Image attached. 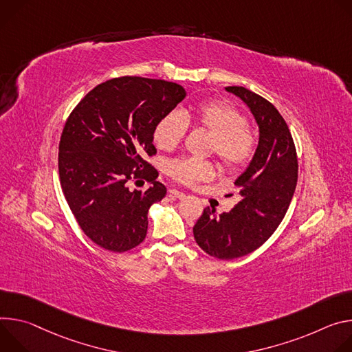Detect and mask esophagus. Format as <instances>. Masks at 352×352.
I'll use <instances>...</instances> for the list:
<instances>
[{
  "label": "esophagus",
  "mask_w": 352,
  "mask_h": 352,
  "mask_svg": "<svg viewBox=\"0 0 352 352\" xmlns=\"http://www.w3.org/2000/svg\"><path fill=\"white\" fill-rule=\"evenodd\" d=\"M169 196H170L173 200H182V199L186 197V194L182 192V191H179V190H176V188H170V190H169Z\"/></svg>",
  "instance_id": "esophagus-1"
}]
</instances>
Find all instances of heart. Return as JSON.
<instances>
[{
	"label": "heart",
	"mask_w": 352,
	"mask_h": 352,
	"mask_svg": "<svg viewBox=\"0 0 352 352\" xmlns=\"http://www.w3.org/2000/svg\"><path fill=\"white\" fill-rule=\"evenodd\" d=\"M190 122L212 134L210 151L215 152L225 168L238 170L253 158L256 138L246 127V117L238 109L221 100L200 103L183 116L177 111L168 113L155 126V144L165 151L175 149L183 141ZM168 173L179 183L194 184L211 179L215 169L208 161L183 158L169 162Z\"/></svg>",
	"instance_id": "b5f03b06"
}]
</instances>
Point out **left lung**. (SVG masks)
<instances>
[{
    "mask_svg": "<svg viewBox=\"0 0 352 352\" xmlns=\"http://www.w3.org/2000/svg\"><path fill=\"white\" fill-rule=\"evenodd\" d=\"M225 91L249 107L258 127V144L235 180L241 188L238 204L221 215L214 207L204 208L192 233L207 254L232 260L260 248L281 223L295 192L298 158L291 131L274 104L243 87Z\"/></svg>",
    "mask_w": 352,
    "mask_h": 352,
    "instance_id": "obj_1",
    "label": "left lung"
}]
</instances>
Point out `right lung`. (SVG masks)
I'll list each match as a JSON object with an SVG mask.
<instances>
[{
    "instance_id": "right-lung-1",
    "label": "right lung",
    "mask_w": 352,
    "mask_h": 352,
    "mask_svg": "<svg viewBox=\"0 0 352 352\" xmlns=\"http://www.w3.org/2000/svg\"><path fill=\"white\" fill-rule=\"evenodd\" d=\"M184 98L175 82L122 76L95 87L69 114L58 146L61 188L98 246L123 253L145 239L148 211L166 196L145 158L156 153L155 126ZM134 178L151 184L145 192L130 190Z\"/></svg>"
}]
</instances>
